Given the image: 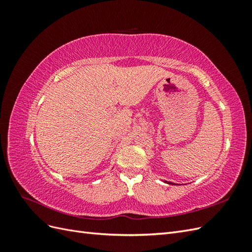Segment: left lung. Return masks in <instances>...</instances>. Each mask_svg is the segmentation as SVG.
Segmentation results:
<instances>
[{
    "mask_svg": "<svg viewBox=\"0 0 252 252\" xmlns=\"http://www.w3.org/2000/svg\"><path fill=\"white\" fill-rule=\"evenodd\" d=\"M165 183H167V184H169V185H179V184H175V183H172V182H167V181H164Z\"/></svg>",
    "mask_w": 252,
    "mask_h": 252,
    "instance_id": "left-lung-1",
    "label": "left lung"
}]
</instances>
